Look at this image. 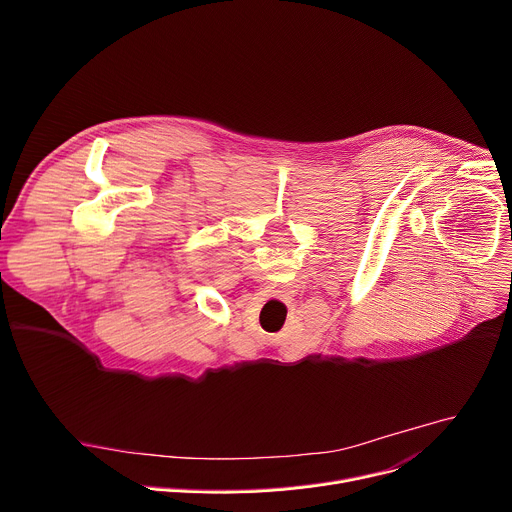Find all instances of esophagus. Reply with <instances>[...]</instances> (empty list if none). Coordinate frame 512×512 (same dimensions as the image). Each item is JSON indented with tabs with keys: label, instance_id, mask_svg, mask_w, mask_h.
<instances>
[{
	"label": "esophagus",
	"instance_id": "esophagus-1",
	"mask_svg": "<svg viewBox=\"0 0 512 512\" xmlns=\"http://www.w3.org/2000/svg\"><path fill=\"white\" fill-rule=\"evenodd\" d=\"M273 294L275 296H279V298H285V296H289V289L285 287V285H273Z\"/></svg>",
	"mask_w": 512,
	"mask_h": 512
}]
</instances>
